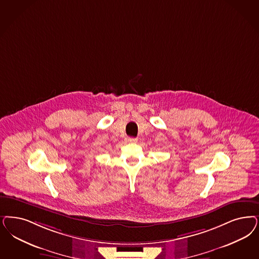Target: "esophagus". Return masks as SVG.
I'll return each instance as SVG.
<instances>
[{
	"label": "esophagus",
	"instance_id": "1",
	"mask_svg": "<svg viewBox=\"0 0 259 259\" xmlns=\"http://www.w3.org/2000/svg\"><path fill=\"white\" fill-rule=\"evenodd\" d=\"M128 142L129 143H137V139L136 138H128Z\"/></svg>",
	"mask_w": 259,
	"mask_h": 259
}]
</instances>
